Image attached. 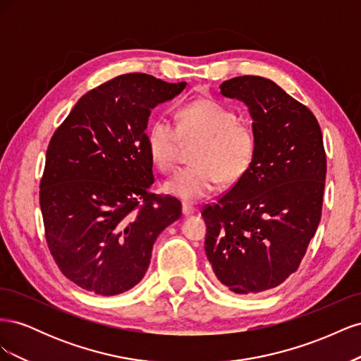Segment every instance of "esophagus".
<instances>
[{"instance_id": "1", "label": "esophagus", "mask_w": 361, "mask_h": 361, "mask_svg": "<svg viewBox=\"0 0 361 361\" xmlns=\"http://www.w3.org/2000/svg\"><path fill=\"white\" fill-rule=\"evenodd\" d=\"M194 212H195V209H194V207H192L191 204H188V203H183V204H182V214H183L185 216L192 215Z\"/></svg>"}]
</instances>
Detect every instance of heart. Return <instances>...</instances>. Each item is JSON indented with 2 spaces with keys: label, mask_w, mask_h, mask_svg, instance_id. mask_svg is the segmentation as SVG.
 Segmentation results:
<instances>
[{
  "label": "heart",
  "mask_w": 361,
  "mask_h": 361,
  "mask_svg": "<svg viewBox=\"0 0 361 361\" xmlns=\"http://www.w3.org/2000/svg\"><path fill=\"white\" fill-rule=\"evenodd\" d=\"M178 128L167 118H155L147 130L152 161L170 171L178 161L182 140H200L192 159L164 183V190L183 202L194 203L211 195L220 182H236L248 170L256 152L253 129L226 105L212 99H197L178 113Z\"/></svg>",
  "instance_id": "b5f03b06"
}]
</instances>
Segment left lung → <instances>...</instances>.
Listing matches in <instances>:
<instances>
[{
  "mask_svg": "<svg viewBox=\"0 0 361 361\" xmlns=\"http://www.w3.org/2000/svg\"><path fill=\"white\" fill-rule=\"evenodd\" d=\"M220 92L248 108L256 152L241 179L202 215L216 280L238 295L281 285L298 269L322 211L326 159L318 120L274 81L244 75Z\"/></svg>",
  "mask_w": 361,
  "mask_h": 361,
  "instance_id": "8db88e82",
  "label": "left lung"
}]
</instances>
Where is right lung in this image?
Segmentation results:
<instances>
[{
    "mask_svg": "<svg viewBox=\"0 0 361 361\" xmlns=\"http://www.w3.org/2000/svg\"><path fill=\"white\" fill-rule=\"evenodd\" d=\"M185 85L120 75L85 93L54 133L40 209L54 260L80 288L104 297L133 289L158 235L180 218L176 199L150 194L146 129L152 110Z\"/></svg>",
    "mask_w": 361,
    "mask_h": 361,
    "instance_id": "add662e5",
    "label": "right lung"
}]
</instances>
